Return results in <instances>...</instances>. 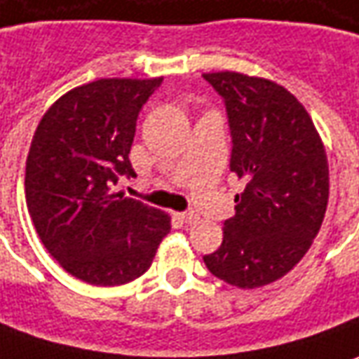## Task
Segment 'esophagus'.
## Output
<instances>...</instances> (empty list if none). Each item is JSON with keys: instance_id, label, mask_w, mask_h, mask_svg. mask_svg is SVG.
Instances as JSON below:
<instances>
[{"instance_id": "obj_1", "label": "esophagus", "mask_w": 359, "mask_h": 359, "mask_svg": "<svg viewBox=\"0 0 359 359\" xmlns=\"http://www.w3.org/2000/svg\"><path fill=\"white\" fill-rule=\"evenodd\" d=\"M179 219L184 223V225H192V223L198 219V215L192 214V212H187V214H179Z\"/></svg>"}]
</instances>
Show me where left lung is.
<instances>
[{
    "instance_id": "obj_1",
    "label": "left lung",
    "mask_w": 359,
    "mask_h": 359,
    "mask_svg": "<svg viewBox=\"0 0 359 359\" xmlns=\"http://www.w3.org/2000/svg\"><path fill=\"white\" fill-rule=\"evenodd\" d=\"M231 130V169L245 190L223 223L208 270L252 290L292 270L317 237L328 204V161L309 112L282 85L237 72L204 74Z\"/></svg>"
}]
</instances>
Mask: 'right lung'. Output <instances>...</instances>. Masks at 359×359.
I'll return each mask as SVG.
<instances>
[{
    "mask_svg": "<svg viewBox=\"0 0 359 359\" xmlns=\"http://www.w3.org/2000/svg\"><path fill=\"white\" fill-rule=\"evenodd\" d=\"M151 79H97L62 95L32 137L25 198L42 245L60 266L91 285H122L144 274L171 217L114 192L136 177L128 159L136 120L161 85Z\"/></svg>",
    "mask_w": 359,
    "mask_h": 359,
    "instance_id": "add662e5",
    "label": "right lung"
}]
</instances>
